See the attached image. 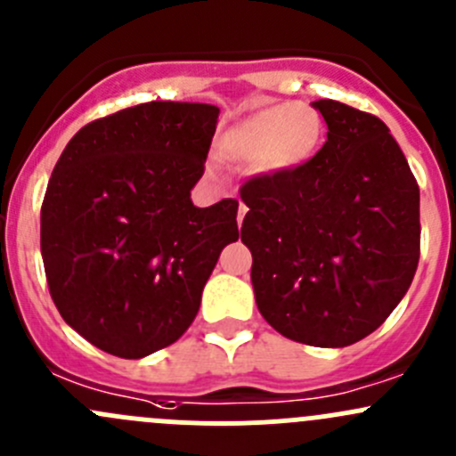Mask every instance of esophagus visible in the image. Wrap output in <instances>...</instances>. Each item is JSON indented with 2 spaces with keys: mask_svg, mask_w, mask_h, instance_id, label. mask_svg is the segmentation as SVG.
<instances>
[{
  "mask_svg": "<svg viewBox=\"0 0 456 456\" xmlns=\"http://www.w3.org/2000/svg\"><path fill=\"white\" fill-rule=\"evenodd\" d=\"M245 214H247V205L245 202H240V205H238V224H240V227H242V220H245Z\"/></svg>",
  "mask_w": 456,
  "mask_h": 456,
  "instance_id": "34e87169",
  "label": "esophagus"
}]
</instances>
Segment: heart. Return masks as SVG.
I'll list each match as a JSON object with an SVG mask.
<instances>
[{"label":"heart","mask_w":456,"mask_h":456,"mask_svg":"<svg viewBox=\"0 0 456 456\" xmlns=\"http://www.w3.org/2000/svg\"><path fill=\"white\" fill-rule=\"evenodd\" d=\"M322 134L324 123L314 108L275 105L232 127L220 141V151L233 160L254 163L262 174H280L309 160Z\"/></svg>","instance_id":"heart-1"}]
</instances>
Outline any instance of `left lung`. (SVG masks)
<instances>
[{"label": "left lung", "instance_id": "left-lung-1", "mask_svg": "<svg viewBox=\"0 0 456 456\" xmlns=\"http://www.w3.org/2000/svg\"><path fill=\"white\" fill-rule=\"evenodd\" d=\"M314 108L326 142L240 187V238L262 317L293 342L339 348L379 329L415 278L419 185L381 118L333 99Z\"/></svg>", "mask_w": 456, "mask_h": 456}]
</instances>
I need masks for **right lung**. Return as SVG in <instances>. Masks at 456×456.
I'll return each mask as SVG.
<instances>
[{"mask_svg": "<svg viewBox=\"0 0 456 456\" xmlns=\"http://www.w3.org/2000/svg\"><path fill=\"white\" fill-rule=\"evenodd\" d=\"M220 110L150 101L81 127L41 205V257L66 324L110 355L139 360L194 322L238 200L194 207Z\"/></svg>", "mask_w": 456, "mask_h": 456, "instance_id": "right-lung-1", "label": "right lung"}]
</instances>
